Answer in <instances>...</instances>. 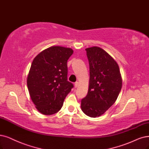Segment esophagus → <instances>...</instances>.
<instances>
[{"label": "esophagus", "mask_w": 149, "mask_h": 149, "mask_svg": "<svg viewBox=\"0 0 149 149\" xmlns=\"http://www.w3.org/2000/svg\"><path fill=\"white\" fill-rule=\"evenodd\" d=\"M74 86H75V88L78 87V86H79V82H78V81H76L75 83L74 84Z\"/></svg>", "instance_id": "esophagus-1"}]
</instances>
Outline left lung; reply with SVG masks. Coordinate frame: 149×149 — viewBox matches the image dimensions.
<instances>
[{
    "label": "left lung",
    "mask_w": 149,
    "mask_h": 149,
    "mask_svg": "<svg viewBox=\"0 0 149 149\" xmlns=\"http://www.w3.org/2000/svg\"><path fill=\"white\" fill-rule=\"evenodd\" d=\"M90 65L88 94L81 108L90 117H100L115 103L122 89V80L118 64L103 49L86 48Z\"/></svg>",
    "instance_id": "left-lung-1"
}]
</instances>
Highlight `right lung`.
Returning a JSON list of instances; mask_svg holds the SVG:
<instances>
[{"mask_svg":"<svg viewBox=\"0 0 149 149\" xmlns=\"http://www.w3.org/2000/svg\"><path fill=\"white\" fill-rule=\"evenodd\" d=\"M73 52L70 48L53 46L44 49L33 60L27 85L32 102L42 114L58 112L74 87L68 81L67 65Z\"/></svg>","mask_w":149,"mask_h":149,"instance_id":"right-lung-1","label":"right lung"}]
</instances>
